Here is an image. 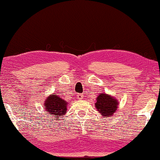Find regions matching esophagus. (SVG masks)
<instances>
[{
	"label": "esophagus",
	"mask_w": 160,
	"mask_h": 160,
	"mask_svg": "<svg viewBox=\"0 0 160 160\" xmlns=\"http://www.w3.org/2000/svg\"><path fill=\"white\" fill-rule=\"evenodd\" d=\"M77 98H78V99H82L83 98V94H77Z\"/></svg>",
	"instance_id": "34e87169"
}]
</instances>
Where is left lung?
Listing matches in <instances>:
<instances>
[{"label":"left lung","instance_id":"left-lung-1","mask_svg":"<svg viewBox=\"0 0 160 160\" xmlns=\"http://www.w3.org/2000/svg\"><path fill=\"white\" fill-rule=\"evenodd\" d=\"M118 102L109 94H100L97 98L95 107L104 117H111L118 109Z\"/></svg>","mask_w":160,"mask_h":160}]
</instances>
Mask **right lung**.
Segmentation results:
<instances>
[{"instance_id":"right-lung-1","label":"right lung","mask_w":160,"mask_h":160,"mask_svg":"<svg viewBox=\"0 0 160 160\" xmlns=\"http://www.w3.org/2000/svg\"><path fill=\"white\" fill-rule=\"evenodd\" d=\"M67 102L57 95L51 94L45 101L44 107H46V112L52 115L53 118L59 119L60 116H63L66 113ZM48 114V113H47ZM53 120V119H52Z\"/></svg>"}]
</instances>
